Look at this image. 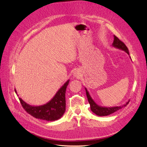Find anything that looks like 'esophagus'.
Here are the masks:
<instances>
[{
    "mask_svg": "<svg viewBox=\"0 0 147 147\" xmlns=\"http://www.w3.org/2000/svg\"><path fill=\"white\" fill-rule=\"evenodd\" d=\"M78 73H76L75 74H74V76H76V77H78Z\"/></svg>",
    "mask_w": 147,
    "mask_h": 147,
    "instance_id": "esophagus-1",
    "label": "esophagus"
}]
</instances>
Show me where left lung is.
<instances>
[{"instance_id":"1","label":"left lung","mask_w":147,"mask_h":147,"mask_svg":"<svg viewBox=\"0 0 147 147\" xmlns=\"http://www.w3.org/2000/svg\"><path fill=\"white\" fill-rule=\"evenodd\" d=\"M112 45L115 48H117V49L122 50V51H125L127 54L129 55L128 49L127 48L126 45L124 44L123 42L121 41V40L115 35H114V42L112 43ZM85 90H86L87 98H88V102L90 105V109H91V111L93 112V113H95L96 115H99V116H105V115H108L114 113V112L119 110V109H122L123 107H126V106L129 104V102L130 101V100H129L127 101L125 104L121 106H116V107H102V106L96 104L94 102V100L92 98L91 96H90V95L89 94V92H88V90H87L86 88H85Z\"/></svg>"}]
</instances>
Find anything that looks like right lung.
Here are the masks:
<instances>
[{"mask_svg":"<svg viewBox=\"0 0 147 147\" xmlns=\"http://www.w3.org/2000/svg\"><path fill=\"white\" fill-rule=\"evenodd\" d=\"M69 83V80H67L55 93L54 97L45 104L33 106L27 104L21 98H19V100L24 110L33 117L48 121L58 120L65 111V95ZM14 90L17 94L16 90Z\"/></svg>","mask_w":147,"mask_h":147,"instance_id":"right-lung-1","label":"right lung"}]
</instances>
